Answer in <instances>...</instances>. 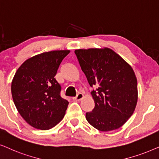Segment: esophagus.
Listing matches in <instances>:
<instances>
[{
  "label": "esophagus",
  "instance_id": "34e87169",
  "mask_svg": "<svg viewBox=\"0 0 159 159\" xmlns=\"http://www.w3.org/2000/svg\"><path fill=\"white\" fill-rule=\"evenodd\" d=\"M83 98H84V94H82V93H78V94H77V96H76L75 97H73V99L75 101H80Z\"/></svg>",
  "mask_w": 159,
  "mask_h": 159
}]
</instances>
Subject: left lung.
<instances>
[{
  "label": "left lung",
  "mask_w": 159,
  "mask_h": 159,
  "mask_svg": "<svg viewBox=\"0 0 159 159\" xmlns=\"http://www.w3.org/2000/svg\"><path fill=\"white\" fill-rule=\"evenodd\" d=\"M82 71L90 86L94 108L86 114L87 121L102 132L124 125L134 113L138 92L132 67L109 48L76 49Z\"/></svg>",
  "instance_id": "8db88e82"
}]
</instances>
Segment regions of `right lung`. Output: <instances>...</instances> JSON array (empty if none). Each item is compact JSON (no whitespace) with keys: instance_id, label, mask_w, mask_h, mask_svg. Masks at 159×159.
Returning <instances> with one entry per match:
<instances>
[{"instance_id":"right-lung-1","label":"right lung","mask_w":159,"mask_h":159,"mask_svg":"<svg viewBox=\"0 0 159 159\" xmlns=\"http://www.w3.org/2000/svg\"><path fill=\"white\" fill-rule=\"evenodd\" d=\"M70 50L43 52L27 59L11 82L14 105L33 127L50 129L64 118L69 102L60 96L61 86L54 76Z\"/></svg>"}]
</instances>
